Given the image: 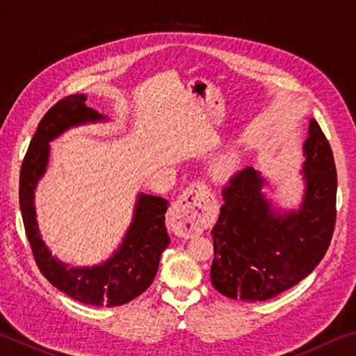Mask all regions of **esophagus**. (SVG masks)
Segmentation results:
<instances>
[{"label": "esophagus", "instance_id": "obj_1", "mask_svg": "<svg viewBox=\"0 0 356 356\" xmlns=\"http://www.w3.org/2000/svg\"><path fill=\"white\" fill-rule=\"evenodd\" d=\"M207 195L206 184L193 182L174 201L170 212V225L177 236L190 238L206 229L212 209Z\"/></svg>", "mask_w": 356, "mask_h": 356}]
</instances>
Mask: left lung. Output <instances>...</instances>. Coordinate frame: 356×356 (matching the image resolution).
<instances>
[{
	"instance_id": "left-lung-1",
	"label": "left lung",
	"mask_w": 356,
	"mask_h": 356,
	"mask_svg": "<svg viewBox=\"0 0 356 356\" xmlns=\"http://www.w3.org/2000/svg\"><path fill=\"white\" fill-rule=\"evenodd\" d=\"M303 165L306 193L298 212L280 215L261 193L264 179L246 166L222 188L212 229L213 287L229 298L264 301L306 278L327 252L336 222L337 174L327 136L309 122Z\"/></svg>"
}]
</instances>
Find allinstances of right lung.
Returning <instances> with one entry per match:
<instances>
[{
  "instance_id": "right-lung-1",
  "label": "right lung",
  "mask_w": 356,
  "mask_h": 356,
  "mask_svg": "<svg viewBox=\"0 0 356 356\" xmlns=\"http://www.w3.org/2000/svg\"><path fill=\"white\" fill-rule=\"evenodd\" d=\"M84 102L86 97L83 94L67 95L40 119L20 170V210L28 242L40 273L56 289L76 301L113 308L129 303L152 284L161 252L170 245L165 225L168 201L163 197L140 195L135 218L124 243L104 264L91 268H70L51 256L42 242L35 222L34 190L45 172L50 150L48 143L69 127L105 119L84 105Z\"/></svg>"
}]
</instances>
